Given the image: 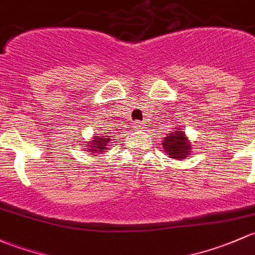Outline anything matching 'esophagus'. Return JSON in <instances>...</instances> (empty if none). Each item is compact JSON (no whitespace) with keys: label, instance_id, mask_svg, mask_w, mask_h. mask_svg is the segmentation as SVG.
I'll return each mask as SVG.
<instances>
[{"label":"esophagus","instance_id":"obj_1","mask_svg":"<svg viewBox=\"0 0 255 255\" xmlns=\"http://www.w3.org/2000/svg\"><path fill=\"white\" fill-rule=\"evenodd\" d=\"M133 128H135L136 130H140V128H143V124L141 122H135L133 123Z\"/></svg>","mask_w":255,"mask_h":255}]
</instances>
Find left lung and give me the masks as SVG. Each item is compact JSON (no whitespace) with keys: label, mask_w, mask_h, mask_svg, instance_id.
Returning <instances> with one entry per match:
<instances>
[{"label":"left lung","mask_w":255,"mask_h":255,"mask_svg":"<svg viewBox=\"0 0 255 255\" xmlns=\"http://www.w3.org/2000/svg\"><path fill=\"white\" fill-rule=\"evenodd\" d=\"M163 149L169 154L172 158L183 159L190 152L191 145L188 142V138L185 137L184 132L182 131H172V133H168V136L163 138Z\"/></svg>","instance_id":"obj_1"}]
</instances>
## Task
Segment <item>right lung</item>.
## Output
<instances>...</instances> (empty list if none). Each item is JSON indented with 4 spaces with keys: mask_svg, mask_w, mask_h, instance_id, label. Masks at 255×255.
Segmentation results:
<instances>
[{
    "mask_svg": "<svg viewBox=\"0 0 255 255\" xmlns=\"http://www.w3.org/2000/svg\"><path fill=\"white\" fill-rule=\"evenodd\" d=\"M109 141L110 140L108 138V136H102V135L96 136L94 140L88 143V146L91 147L89 151L93 152V153H96V152H104V149H108L107 148V146H108Z\"/></svg>",
    "mask_w": 255,
    "mask_h": 255,
    "instance_id": "1",
    "label": "right lung"
}]
</instances>
